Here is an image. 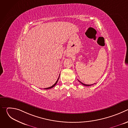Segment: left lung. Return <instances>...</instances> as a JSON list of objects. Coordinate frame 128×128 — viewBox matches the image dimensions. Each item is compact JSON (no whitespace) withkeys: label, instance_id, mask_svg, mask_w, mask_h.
Here are the masks:
<instances>
[{"label":"left lung","instance_id":"left-lung-1","mask_svg":"<svg viewBox=\"0 0 128 128\" xmlns=\"http://www.w3.org/2000/svg\"><path fill=\"white\" fill-rule=\"evenodd\" d=\"M78 81H79V82H80V83H81L82 85H84V86H92V85H93V84H83L82 82H80L79 80H78Z\"/></svg>","mask_w":128,"mask_h":128}]
</instances>
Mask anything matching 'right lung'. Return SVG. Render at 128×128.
<instances>
[{
  "instance_id": "obj_1",
  "label": "right lung",
  "mask_w": 128,
  "mask_h": 128,
  "mask_svg": "<svg viewBox=\"0 0 128 128\" xmlns=\"http://www.w3.org/2000/svg\"><path fill=\"white\" fill-rule=\"evenodd\" d=\"M59 78H60V75H59V78H58V80H57L56 81V82L54 83L52 86H50V87H48V88H44V89H46V90H48V89H50V88H53L54 86H55V85L57 84V82H58V80H59Z\"/></svg>"
}]
</instances>
